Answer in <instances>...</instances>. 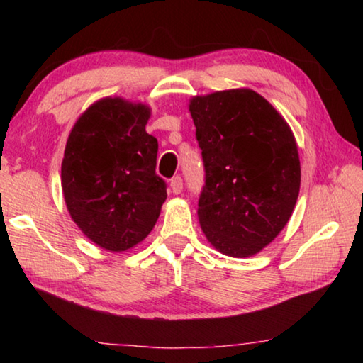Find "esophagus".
I'll return each instance as SVG.
<instances>
[{
    "label": "esophagus",
    "instance_id": "esophagus-1",
    "mask_svg": "<svg viewBox=\"0 0 363 363\" xmlns=\"http://www.w3.org/2000/svg\"><path fill=\"white\" fill-rule=\"evenodd\" d=\"M169 187H171V190H173V194H181L182 192V179H181V176H176V177H173V179H171V182H169Z\"/></svg>",
    "mask_w": 363,
    "mask_h": 363
}]
</instances>
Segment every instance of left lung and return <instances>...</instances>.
I'll list each match as a JSON object with an SVG mask.
<instances>
[{"instance_id": "8db88e82", "label": "left lung", "mask_w": 363, "mask_h": 363, "mask_svg": "<svg viewBox=\"0 0 363 363\" xmlns=\"http://www.w3.org/2000/svg\"><path fill=\"white\" fill-rule=\"evenodd\" d=\"M189 110L205 163L199 220L219 253L250 257L290 220L301 186L293 131L248 88L195 96Z\"/></svg>"}]
</instances>
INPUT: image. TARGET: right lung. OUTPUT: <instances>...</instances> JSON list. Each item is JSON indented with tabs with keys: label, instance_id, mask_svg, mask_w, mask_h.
<instances>
[{
	"label": "right lung",
	"instance_id": "1",
	"mask_svg": "<svg viewBox=\"0 0 363 363\" xmlns=\"http://www.w3.org/2000/svg\"><path fill=\"white\" fill-rule=\"evenodd\" d=\"M149 118L143 102L104 97L79 115L67 139L60 168L67 210L91 242L113 253L143 242L167 200Z\"/></svg>",
	"mask_w": 363,
	"mask_h": 363
}]
</instances>
